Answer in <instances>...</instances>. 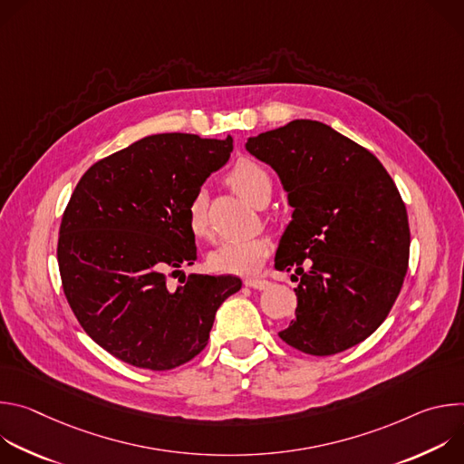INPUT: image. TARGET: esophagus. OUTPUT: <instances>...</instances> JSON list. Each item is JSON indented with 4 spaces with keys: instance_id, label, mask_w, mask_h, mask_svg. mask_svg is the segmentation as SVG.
<instances>
[{
    "instance_id": "esophagus-1",
    "label": "esophagus",
    "mask_w": 464,
    "mask_h": 464,
    "mask_svg": "<svg viewBox=\"0 0 464 464\" xmlns=\"http://www.w3.org/2000/svg\"><path fill=\"white\" fill-rule=\"evenodd\" d=\"M244 285L249 286V288H255V290H266L270 286V281L258 279V277H246Z\"/></svg>"
}]
</instances>
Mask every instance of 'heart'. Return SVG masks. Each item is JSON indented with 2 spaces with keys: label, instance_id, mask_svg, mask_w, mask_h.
Instances as JSON below:
<instances>
[{
  "label": "heart",
  "instance_id": "b5f03b06",
  "mask_svg": "<svg viewBox=\"0 0 464 464\" xmlns=\"http://www.w3.org/2000/svg\"><path fill=\"white\" fill-rule=\"evenodd\" d=\"M229 183L253 206H260L272 196V178L258 163L240 160L229 172ZM187 226L194 237L209 235L208 220V198L202 188H198L187 202ZM272 253L270 240L264 237L227 238L209 253V266L218 274L249 276L255 274Z\"/></svg>",
  "mask_w": 464,
  "mask_h": 464
}]
</instances>
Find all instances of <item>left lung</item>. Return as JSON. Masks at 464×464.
<instances>
[{"label":"left lung","mask_w":464,"mask_h":464,"mask_svg":"<svg viewBox=\"0 0 464 464\" xmlns=\"http://www.w3.org/2000/svg\"><path fill=\"white\" fill-rule=\"evenodd\" d=\"M246 149L276 169L294 208L276 270L294 272L297 308L279 338L312 356L354 347L383 323L408 272L399 188L367 149L319 121L295 119Z\"/></svg>","instance_id":"1"}]
</instances>
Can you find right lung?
<instances>
[{
    "mask_svg": "<svg viewBox=\"0 0 464 464\" xmlns=\"http://www.w3.org/2000/svg\"><path fill=\"white\" fill-rule=\"evenodd\" d=\"M233 152V138L158 134L92 165L62 215L63 295L86 334L134 367L170 371L200 354L218 306L242 281L169 276L196 258L188 198Z\"/></svg>",
    "mask_w": 464,
    "mask_h": 464,
    "instance_id": "add662e5",
    "label": "right lung"
}]
</instances>
